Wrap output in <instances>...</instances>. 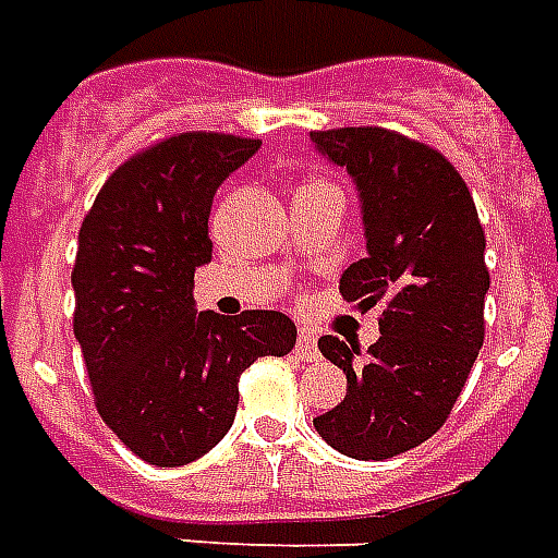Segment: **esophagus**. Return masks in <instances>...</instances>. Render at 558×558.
Returning <instances> with one entry per match:
<instances>
[{
  "label": "esophagus",
  "mask_w": 558,
  "mask_h": 558,
  "mask_svg": "<svg viewBox=\"0 0 558 558\" xmlns=\"http://www.w3.org/2000/svg\"><path fill=\"white\" fill-rule=\"evenodd\" d=\"M298 356L301 360H307V363H316L318 360V342H316V330L310 325L298 327V345H295Z\"/></svg>",
  "instance_id": "34e87169"
}]
</instances>
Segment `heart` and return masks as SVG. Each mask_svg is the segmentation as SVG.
Masks as SVG:
<instances>
[{
    "label": "heart",
    "mask_w": 558,
    "mask_h": 558,
    "mask_svg": "<svg viewBox=\"0 0 558 558\" xmlns=\"http://www.w3.org/2000/svg\"><path fill=\"white\" fill-rule=\"evenodd\" d=\"M316 184H325V181H316Z\"/></svg>",
    "instance_id": "obj_1"
}]
</instances>
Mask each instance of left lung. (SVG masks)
I'll use <instances>...</instances> for the list:
<instances>
[{
	"instance_id": "8db88e82",
	"label": "left lung",
	"mask_w": 558,
	"mask_h": 558,
	"mask_svg": "<svg viewBox=\"0 0 558 558\" xmlns=\"http://www.w3.org/2000/svg\"><path fill=\"white\" fill-rule=\"evenodd\" d=\"M310 140L360 195L365 257L342 271L339 292L360 307L386 304L368 356L339 336L318 339L348 392L313 424L351 459L398 457L448 421L483 348L486 233L465 181L436 148L386 128Z\"/></svg>"
}]
</instances>
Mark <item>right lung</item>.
Returning a JSON list of instances; mask_svg holds the SVG:
<instances>
[{
  "label": "right lung",
  "instance_id": "add662e5",
  "mask_svg": "<svg viewBox=\"0 0 558 558\" xmlns=\"http://www.w3.org/2000/svg\"><path fill=\"white\" fill-rule=\"evenodd\" d=\"M257 148L231 134H175L119 166L81 222L75 339L101 421L148 465H186L216 448L236 415L240 374L295 348V325L278 310H195L213 195Z\"/></svg>",
  "mask_w": 558,
  "mask_h": 558
}]
</instances>
